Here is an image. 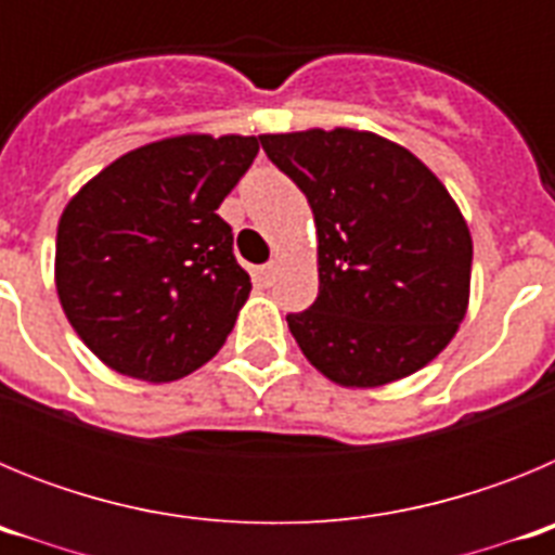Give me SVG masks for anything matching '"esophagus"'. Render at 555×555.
Listing matches in <instances>:
<instances>
[{
  "mask_svg": "<svg viewBox=\"0 0 555 555\" xmlns=\"http://www.w3.org/2000/svg\"><path fill=\"white\" fill-rule=\"evenodd\" d=\"M278 269H281V263H278V261H269V263H263L261 269H258V274H261V281L267 283V286H272V283H274V278H278Z\"/></svg>",
  "mask_w": 555,
  "mask_h": 555,
  "instance_id": "esophagus-1",
  "label": "esophagus"
}]
</instances>
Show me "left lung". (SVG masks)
I'll return each mask as SVG.
<instances>
[{
    "instance_id": "obj_1",
    "label": "left lung",
    "mask_w": 555,
    "mask_h": 555,
    "mask_svg": "<svg viewBox=\"0 0 555 555\" xmlns=\"http://www.w3.org/2000/svg\"><path fill=\"white\" fill-rule=\"evenodd\" d=\"M308 197L320 294L288 313L300 350L338 386L375 389L423 370L469 302L473 238L442 180L375 132L258 135Z\"/></svg>"
}]
</instances>
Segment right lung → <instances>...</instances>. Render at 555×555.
I'll return each instance as SVG.
<instances>
[{
    "label": "right lung",
    "instance_id": "right-lung-1",
    "mask_svg": "<svg viewBox=\"0 0 555 555\" xmlns=\"http://www.w3.org/2000/svg\"><path fill=\"white\" fill-rule=\"evenodd\" d=\"M255 155V135H175L116 158L68 199L57 297L102 364L169 384L217 356L253 288L217 208Z\"/></svg>",
    "mask_w": 555,
    "mask_h": 555
}]
</instances>
